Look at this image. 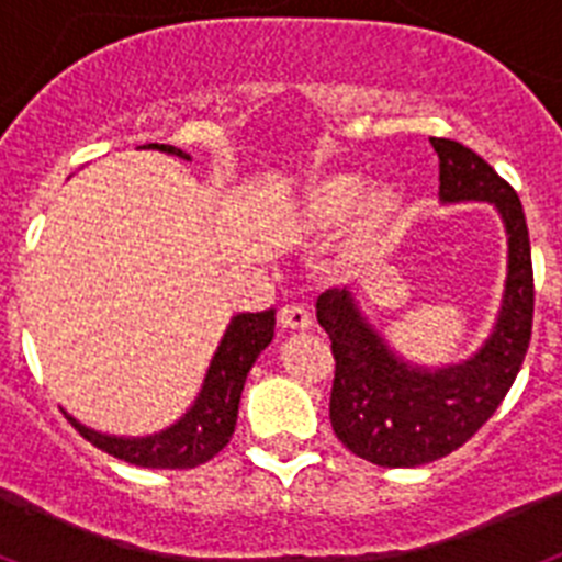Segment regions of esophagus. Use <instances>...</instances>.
<instances>
[{
	"mask_svg": "<svg viewBox=\"0 0 562 562\" xmlns=\"http://www.w3.org/2000/svg\"><path fill=\"white\" fill-rule=\"evenodd\" d=\"M278 324L284 326V329H310L312 315L306 306L284 304L281 310H278Z\"/></svg>",
	"mask_w": 562,
	"mask_h": 562,
	"instance_id": "34e87169",
	"label": "esophagus"
}]
</instances>
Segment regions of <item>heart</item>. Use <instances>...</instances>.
Returning a JSON list of instances; mask_svg holds the SVG:
<instances>
[{
	"label": "heart",
	"mask_w": 562,
	"mask_h": 562,
	"mask_svg": "<svg viewBox=\"0 0 562 562\" xmlns=\"http://www.w3.org/2000/svg\"><path fill=\"white\" fill-rule=\"evenodd\" d=\"M396 211L394 193L389 191H366L357 177L335 173L326 180L315 182L306 193V220L315 225H335L355 213L357 231L366 238H380V233L389 227L391 216Z\"/></svg>",
	"instance_id": "heart-1"
}]
</instances>
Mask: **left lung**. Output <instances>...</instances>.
I'll use <instances>...</instances> for the list:
<instances>
[{
  "mask_svg": "<svg viewBox=\"0 0 562 562\" xmlns=\"http://www.w3.org/2000/svg\"><path fill=\"white\" fill-rule=\"evenodd\" d=\"M441 202H495L509 236V272L498 324L461 366L425 371L402 362L360 317L346 290L317 297V321L335 355L329 419L355 456L380 467H419L453 453L495 414L532 340L535 276L518 193L473 148L430 137Z\"/></svg>",
  "mask_w": 562,
  "mask_h": 562,
  "instance_id": "8db88e82",
  "label": "left lung"
}]
</instances>
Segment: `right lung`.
<instances>
[{"instance_id":"1","label":"right lung","mask_w":562,"mask_h":562,"mask_svg":"<svg viewBox=\"0 0 562 562\" xmlns=\"http://www.w3.org/2000/svg\"><path fill=\"white\" fill-rule=\"evenodd\" d=\"M143 148H157V151L177 154L188 160L186 151L166 146V143H148ZM272 329H276V312L272 310L233 317L220 349L213 355L205 385L193 402V408L162 434L146 436V439H121V436L95 434V430L83 428L72 416L67 419L89 445H95L98 450L128 461V464L151 467V470H188V467L205 464L231 441L241 389H245L256 357L270 346Z\"/></svg>"}]
</instances>
